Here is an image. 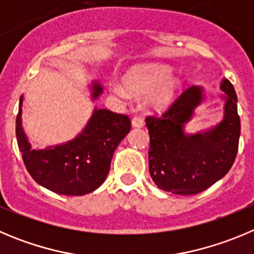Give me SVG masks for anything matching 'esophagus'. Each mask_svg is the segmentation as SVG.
I'll return each mask as SVG.
<instances>
[{
    "label": "esophagus",
    "instance_id": "34e87169",
    "mask_svg": "<svg viewBox=\"0 0 254 254\" xmlns=\"http://www.w3.org/2000/svg\"><path fill=\"white\" fill-rule=\"evenodd\" d=\"M143 125H145V122H143L142 117H139V116H134V117L132 118V126H133V127H142Z\"/></svg>",
    "mask_w": 254,
    "mask_h": 254
}]
</instances>
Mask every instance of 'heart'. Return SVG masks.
Masks as SVG:
<instances>
[{
	"instance_id": "obj_1",
	"label": "heart",
	"mask_w": 254,
	"mask_h": 254,
	"mask_svg": "<svg viewBox=\"0 0 254 254\" xmlns=\"http://www.w3.org/2000/svg\"><path fill=\"white\" fill-rule=\"evenodd\" d=\"M170 75L171 68L167 65H139L127 71L123 76V84L133 94H146L155 89L150 97V103L155 108H160L173 98L179 87V81L175 78H170ZM125 90L118 83L111 84V90L120 98L127 97Z\"/></svg>"
}]
</instances>
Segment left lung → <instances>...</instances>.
<instances>
[{
    "label": "left lung",
    "instance_id": "obj_1",
    "mask_svg": "<svg viewBox=\"0 0 254 254\" xmlns=\"http://www.w3.org/2000/svg\"><path fill=\"white\" fill-rule=\"evenodd\" d=\"M225 93L224 120L204 133H184V125L203 101V89L186 88L161 116H147L150 134L148 169L153 183L165 191L194 195L227 175L238 152L241 118L237 94L228 79L220 85Z\"/></svg>",
    "mask_w": 254,
    "mask_h": 254
}]
</instances>
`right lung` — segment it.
I'll use <instances>...</instances> for the list:
<instances>
[{"mask_svg": "<svg viewBox=\"0 0 254 254\" xmlns=\"http://www.w3.org/2000/svg\"><path fill=\"white\" fill-rule=\"evenodd\" d=\"M102 93L93 84V99ZM21 103L16 117V137L22 160L31 178L41 186L62 195H85L103 184L109 173L113 152L131 129L128 116L109 109H94L84 131L73 141L31 150L21 126Z\"/></svg>", "mask_w": 254, "mask_h": 254, "instance_id": "right-lung-1", "label": "right lung"}]
</instances>
